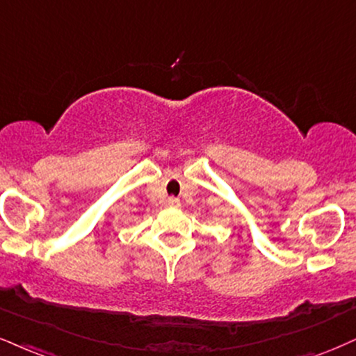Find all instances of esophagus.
<instances>
[{"mask_svg": "<svg viewBox=\"0 0 356 356\" xmlns=\"http://www.w3.org/2000/svg\"><path fill=\"white\" fill-rule=\"evenodd\" d=\"M166 203H168L170 208H178L179 200L178 198H173V196H171V198H168V201H166Z\"/></svg>", "mask_w": 356, "mask_h": 356, "instance_id": "1", "label": "esophagus"}]
</instances>
